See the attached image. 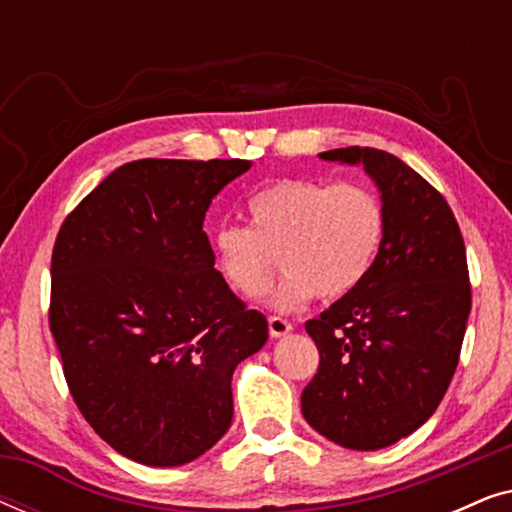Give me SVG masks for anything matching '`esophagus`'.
I'll return each instance as SVG.
<instances>
[{
    "label": "esophagus",
    "instance_id": "obj_1",
    "mask_svg": "<svg viewBox=\"0 0 512 512\" xmlns=\"http://www.w3.org/2000/svg\"><path fill=\"white\" fill-rule=\"evenodd\" d=\"M268 328H270L272 338H284L286 333L293 331L291 321H286V319H282V317H270V319H268Z\"/></svg>",
    "mask_w": 512,
    "mask_h": 512
}]
</instances>
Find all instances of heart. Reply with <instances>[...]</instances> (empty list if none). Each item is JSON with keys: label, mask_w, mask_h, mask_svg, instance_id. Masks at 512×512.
<instances>
[{"label": "heart", "mask_w": 512, "mask_h": 512, "mask_svg": "<svg viewBox=\"0 0 512 512\" xmlns=\"http://www.w3.org/2000/svg\"><path fill=\"white\" fill-rule=\"evenodd\" d=\"M249 214L251 226L216 228V270L242 298H261L282 258L289 275L268 300L277 312H296L317 293L326 300L352 293L387 233L380 193L363 181L277 179L249 200Z\"/></svg>", "instance_id": "heart-1"}]
</instances>
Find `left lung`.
<instances>
[{"label": "left lung", "instance_id": "8db88e82", "mask_svg": "<svg viewBox=\"0 0 512 512\" xmlns=\"http://www.w3.org/2000/svg\"><path fill=\"white\" fill-rule=\"evenodd\" d=\"M319 158L363 165L387 233L361 286L305 324L321 359L300 405L333 443L382 450L436 412L457 370L471 314L464 237L443 195L401 158L368 146Z\"/></svg>", "mask_w": 512, "mask_h": 512}]
</instances>
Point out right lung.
Instances as JSON below:
<instances>
[{"instance_id": "1", "label": "right lung", "mask_w": 512, "mask_h": 512, "mask_svg": "<svg viewBox=\"0 0 512 512\" xmlns=\"http://www.w3.org/2000/svg\"><path fill=\"white\" fill-rule=\"evenodd\" d=\"M251 160L144 158L109 174L62 223L51 333L97 436L137 464L181 466L233 422L237 363L268 321L228 289L202 230Z\"/></svg>"}]
</instances>
